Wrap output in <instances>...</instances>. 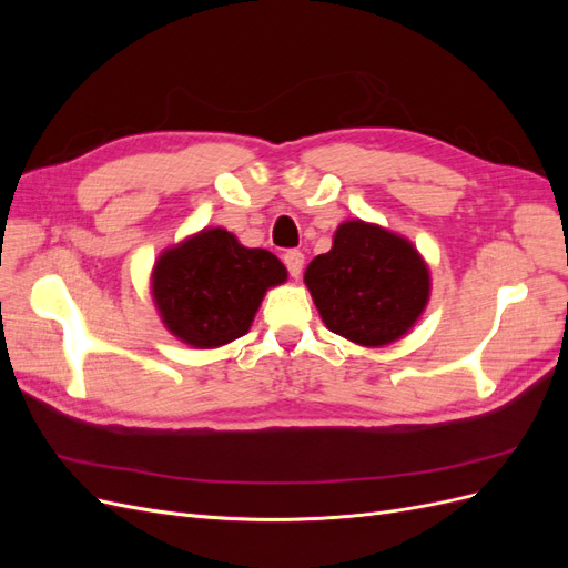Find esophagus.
I'll return each instance as SVG.
<instances>
[{
	"mask_svg": "<svg viewBox=\"0 0 568 568\" xmlns=\"http://www.w3.org/2000/svg\"><path fill=\"white\" fill-rule=\"evenodd\" d=\"M303 263H305V255L301 251H286L284 253V265L288 270V274L294 280L301 277V270H303Z\"/></svg>",
	"mask_w": 568,
	"mask_h": 568,
	"instance_id": "esophagus-1",
	"label": "esophagus"
}]
</instances>
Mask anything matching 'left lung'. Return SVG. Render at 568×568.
Masks as SVG:
<instances>
[{"label":"left lung","mask_w":568,"mask_h":568,"mask_svg":"<svg viewBox=\"0 0 568 568\" xmlns=\"http://www.w3.org/2000/svg\"><path fill=\"white\" fill-rule=\"evenodd\" d=\"M303 282L326 329L365 348L403 338L432 296V272L415 244L357 217L341 222L332 251L313 257Z\"/></svg>","instance_id":"left-lung-1"}]
</instances>
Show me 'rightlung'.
Masks as SVG:
<instances>
[{"mask_svg": "<svg viewBox=\"0 0 568 568\" xmlns=\"http://www.w3.org/2000/svg\"><path fill=\"white\" fill-rule=\"evenodd\" d=\"M286 267L265 248H246L222 227H205L165 248L151 272V296L165 329L211 351L244 336Z\"/></svg>", "mask_w": 568, "mask_h": 568, "instance_id": "add662e5", "label": "right lung"}]
</instances>
